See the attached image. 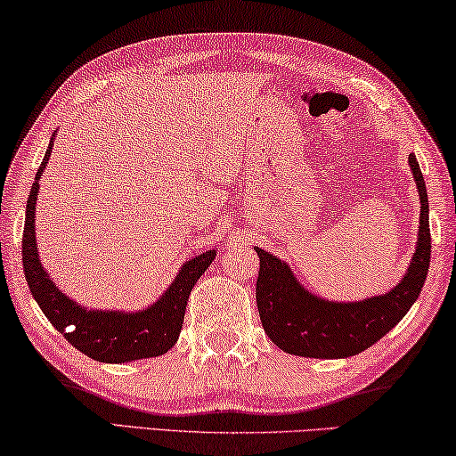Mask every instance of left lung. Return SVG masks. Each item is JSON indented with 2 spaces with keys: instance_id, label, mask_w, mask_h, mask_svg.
I'll use <instances>...</instances> for the list:
<instances>
[{
  "instance_id": "obj_1",
  "label": "left lung",
  "mask_w": 456,
  "mask_h": 456,
  "mask_svg": "<svg viewBox=\"0 0 456 456\" xmlns=\"http://www.w3.org/2000/svg\"><path fill=\"white\" fill-rule=\"evenodd\" d=\"M419 193L416 252L405 275L385 296L362 301H330L314 296L293 275L289 265L255 248L261 258L256 305L265 332L285 353L310 359H345L359 354L399 324L422 291L430 267L428 193L414 152L408 157Z\"/></svg>"
}]
</instances>
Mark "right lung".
<instances>
[{
	"instance_id": "add662e5",
	"label": "right lung",
	"mask_w": 456,
	"mask_h": 456,
	"mask_svg": "<svg viewBox=\"0 0 456 456\" xmlns=\"http://www.w3.org/2000/svg\"><path fill=\"white\" fill-rule=\"evenodd\" d=\"M53 142L54 138H51L46 155L38 167L26 206L22 263L26 281L34 299H37L40 310L45 312L48 322L89 359L102 362H128L165 354L179 338L189 293L198 283L201 273L212 265L216 250H206L204 255L189 258L177 273L175 281L169 285V289L151 307H144L140 312L87 310L77 301L69 299L53 283L48 273L42 269L37 250V232H34L37 230L34 228V218H37L38 181L42 177V171L46 169V160L53 152Z\"/></svg>"
}]
</instances>
